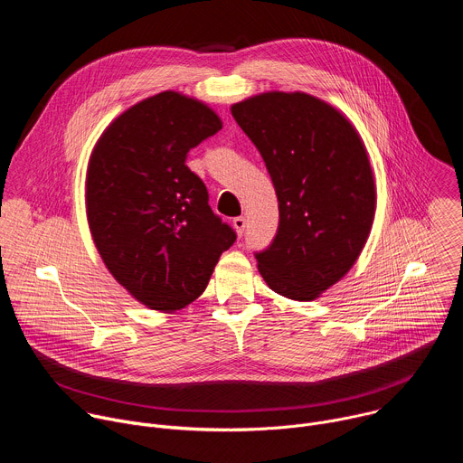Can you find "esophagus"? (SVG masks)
Listing matches in <instances>:
<instances>
[{"mask_svg": "<svg viewBox=\"0 0 463 463\" xmlns=\"http://www.w3.org/2000/svg\"><path fill=\"white\" fill-rule=\"evenodd\" d=\"M232 227H234L236 234L241 238V236H243V232H245V218H243V216L234 218V220H232Z\"/></svg>", "mask_w": 463, "mask_h": 463, "instance_id": "obj_1", "label": "esophagus"}]
</instances>
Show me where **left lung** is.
I'll return each mask as SVG.
<instances>
[{"label":"left lung","mask_w":463,"mask_h":463,"mask_svg":"<svg viewBox=\"0 0 463 463\" xmlns=\"http://www.w3.org/2000/svg\"><path fill=\"white\" fill-rule=\"evenodd\" d=\"M258 148L279 197V231L256 252L268 286L313 300L359 258L375 214V184L352 122L307 93L269 91L231 108Z\"/></svg>","instance_id":"obj_1"}]
</instances>
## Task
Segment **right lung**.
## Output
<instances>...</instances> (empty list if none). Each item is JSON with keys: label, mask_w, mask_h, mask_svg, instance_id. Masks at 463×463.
I'll use <instances>...</instances> for the list:
<instances>
[{"label": "right lung", "mask_w": 463, "mask_h": 463, "mask_svg": "<svg viewBox=\"0 0 463 463\" xmlns=\"http://www.w3.org/2000/svg\"><path fill=\"white\" fill-rule=\"evenodd\" d=\"M222 129L203 102L163 91L118 115L97 141L86 177L88 223L113 279L150 309L200 297L236 232L209 205L186 154Z\"/></svg>", "instance_id": "1"}]
</instances>
